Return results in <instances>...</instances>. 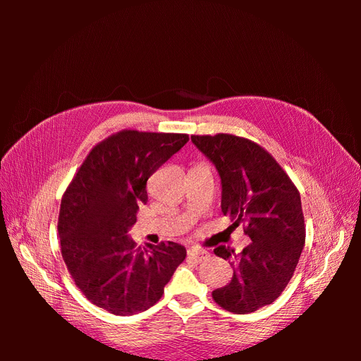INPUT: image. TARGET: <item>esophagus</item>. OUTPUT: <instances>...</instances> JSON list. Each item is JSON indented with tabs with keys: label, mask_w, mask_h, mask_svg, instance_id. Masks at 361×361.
Returning <instances> with one entry per match:
<instances>
[{
	"label": "esophagus",
	"mask_w": 361,
	"mask_h": 361,
	"mask_svg": "<svg viewBox=\"0 0 361 361\" xmlns=\"http://www.w3.org/2000/svg\"><path fill=\"white\" fill-rule=\"evenodd\" d=\"M188 256H190L191 259H195L197 262H202L204 257L209 256V253H207V251L203 250V248L191 247V248H188Z\"/></svg>",
	"instance_id": "34e87169"
}]
</instances>
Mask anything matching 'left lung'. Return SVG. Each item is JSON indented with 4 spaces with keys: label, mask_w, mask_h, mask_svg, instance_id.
I'll return each instance as SVG.
<instances>
[{
    "label": "left lung",
    "mask_w": 361,
    "mask_h": 361,
    "mask_svg": "<svg viewBox=\"0 0 361 361\" xmlns=\"http://www.w3.org/2000/svg\"><path fill=\"white\" fill-rule=\"evenodd\" d=\"M192 145L209 159L221 179V211L233 226L247 224L243 253L214 250L233 268L224 288L212 292L223 309L245 314L271 304L285 290L305 241L298 190L265 149L228 134L192 135Z\"/></svg>",
    "instance_id": "1"
}]
</instances>
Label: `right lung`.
Segmentation results:
<instances>
[{
    "label": "right lung",
    "instance_id": "right-lung-1",
    "mask_svg": "<svg viewBox=\"0 0 361 361\" xmlns=\"http://www.w3.org/2000/svg\"><path fill=\"white\" fill-rule=\"evenodd\" d=\"M187 134L122 130L97 145L64 192L59 216L61 255L75 285L117 316L157 304L187 250L178 243L137 247L128 235L147 180L188 143Z\"/></svg>",
    "mask_w": 361,
    "mask_h": 361
}]
</instances>
